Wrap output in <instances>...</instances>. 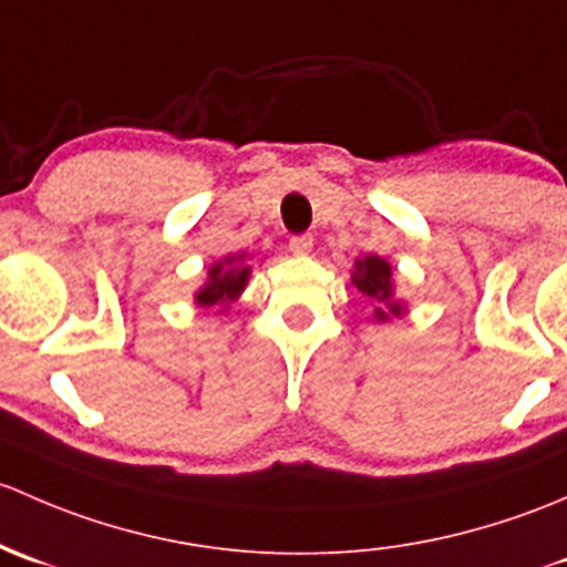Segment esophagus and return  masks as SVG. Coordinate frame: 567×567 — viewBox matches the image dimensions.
<instances>
[{"label": "esophagus", "instance_id": "obj_1", "mask_svg": "<svg viewBox=\"0 0 567 567\" xmlns=\"http://www.w3.org/2000/svg\"><path fill=\"white\" fill-rule=\"evenodd\" d=\"M289 250L295 256H308L313 250V237L311 235H297L289 240Z\"/></svg>", "mask_w": 567, "mask_h": 567}]
</instances>
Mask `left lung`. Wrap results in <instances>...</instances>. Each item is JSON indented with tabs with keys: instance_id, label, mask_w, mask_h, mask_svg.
<instances>
[{
	"instance_id": "left-lung-1",
	"label": "left lung",
	"mask_w": 567,
	"mask_h": 567,
	"mask_svg": "<svg viewBox=\"0 0 567 567\" xmlns=\"http://www.w3.org/2000/svg\"><path fill=\"white\" fill-rule=\"evenodd\" d=\"M352 284L360 295L377 300V308H373V319H377V322H390L393 317H404L406 313L404 300L395 297L393 267H390V261L382 259V256L369 254L354 259Z\"/></svg>"
}]
</instances>
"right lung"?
Instances as JSON below:
<instances>
[{
    "label": "right lung",
    "mask_w": 567,
    "mask_h": 567,
    "mask_svg": "<svg viewBox=\"0 0 567 567\" xmlns=\"http://www.w3.org/2000/svg\"><path fill=\"white\" fill-rule=\"evenodd\" d=\"M250 256L248 254H229L224 259L213 261L207 270L204 284L194 291V302L204 311H229L231 302L240 300V295L250 278Z\"/></svg>",
    "instance_id": "obj_1"
}]
</instances>
